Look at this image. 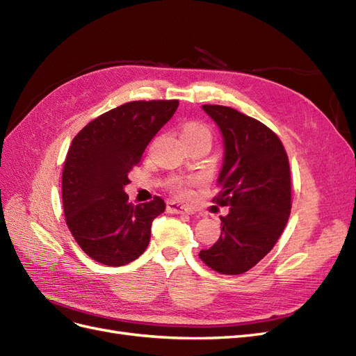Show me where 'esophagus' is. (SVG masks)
<instances>
[{"instance_id": "34e87169", "label": "esophagus", "mask_w": 356, "mask_h": 356, "mask_svg": "<svg viewBox=\"0 0 356 356\" xmlns=\"http://www.w3.org/2000/svg\"><path fill=\"white\" fill-rule=\"evenodd\" d=\"M166 211L170 212V213H190L191 211L186 207H181V204H178L177 202H168L166 203Z\"/></svg>"}]
</instances>
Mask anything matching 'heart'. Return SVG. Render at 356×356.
I'll return each instance as SVG.
<instances>
[{
  "mask_svg": "<svg viewBox=\"0 0 356 356\" xmlns=\"http://www.w3.org/2000/svg\"><path fill=\"white\" fill-rule=\"evenodd\" d=\"M181 138H182V141H184V144H191V143H197V141H211L212 134H211V129L207 124H202L197 122H190V123H186L184 127H182ZM195 182H196L195 178L172 177L166 182V186L172 193H174L175 196H178L181 199H187L191 195L190 186L195 184Z\"/></svg>",
  "mask_w": 356,
  "mask_h": 356,
  "instance_id": "heart-1",
  "label": "heart"
}]
</instances>
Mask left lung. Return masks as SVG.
I'll return each mask as SVG.
<instances>
[{
    "mask_svg": "<svg viewBox=\"0 0 356 356\" xmlns=\"http://www.w3.org/2000/svg\"><path fill=\"white\" fill-rule=\"evenodd\" d=\"M222 135L213 200L230 207L221 234L200 260L221 275H242L272 251L291 213V174L281 139L261 122L222 105H203Z\"/></svg>",
    "mask_w": 356,
    "mask_h": 356,
    "instance_id": "left-lung-1",
    "label": "left lung"
}]
</instances>
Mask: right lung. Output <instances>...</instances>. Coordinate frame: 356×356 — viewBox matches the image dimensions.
I'll return each instance as SVG.
<instances>
[{"mask_svg": "<svg viewBox=\"0 0 356 356\" xmlns=\"http://www.w3.org/2000/svg\"><path fill=\"white\" fill-rule=\"evenodd\" d=\"M178 101H134L96 117L72 139L62 172V203L75 242L95 261L124 266L149 243L163 199L129 202L124 186L154 135L178 108Z\"/></svg>", "mask_w": 356, "mask_h": 356, "instance_id": "right-lung-1", "label": "right lung"}]
</instances>
